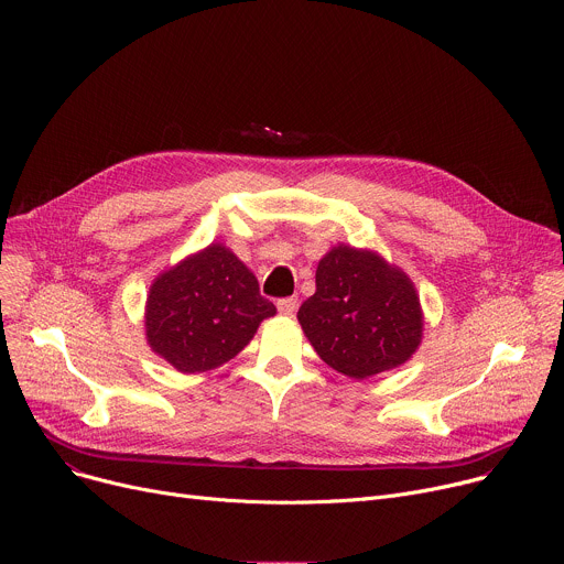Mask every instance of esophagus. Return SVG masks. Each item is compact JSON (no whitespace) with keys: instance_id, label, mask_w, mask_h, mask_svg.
I'll list each match as a JSON object with an SVG mask.
<instances>
[{"instance_id":"esophagus-1","label":"esophagus","mask_w":564,"mask_h":564,"mask_svg":"<svg viewBox=\"0 0 564 564\" xmlns=\"http://www.w3.org/2000/svg\"><path fill=\"white\" fill-rule=\"evenodd\" d=\"M296 305H299V301H296L294 296H285V299H279V301H276L279 312L285 314V316H292V314L296 312Z\"/></svg>"}]
</instances>
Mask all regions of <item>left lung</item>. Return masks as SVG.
I'll return each instance as SVG.
<instances>
[{
	"label": "left lung",
	"mask_w": 564,
	"mask_h": 564,
	"mask_svg": "<svg viewBox=\"0 0 564 564\" xmlns=\"http://www.w3.org/2000/svg\"><path fill=\"white\" fill-rule=\"evenodd\" d=\"M296 316L316 355L352 379L406 364L424 335L409 274L377 252L350 246H337L318 261L316 292Z\"/></svg>",
	"instance_id": "8db88e82"
}]
</instances>
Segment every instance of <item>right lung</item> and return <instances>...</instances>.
I'll use <instances>...</instances> for the list:
<instances>
[{"label":"right lung","mask_w":564,"mask_h":564,"mask_svg":"<svg viewBox=\"0 0 564 564\" xmlns=\"http://www.w3.org/2000/svg\"><path fill=\"white\" fill-rule=\"evenodd\" d=\"M276 307L229 248L212 243L158 274L144 305L149 348L178 372H205L243 350Z\"/></svg>","instance_id":"1"}]
</instances>
